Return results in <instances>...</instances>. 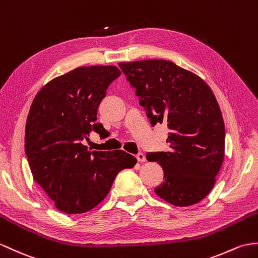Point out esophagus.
<instances>
[{
	"label": "esophagus",
	"instance_id": "34e87169",
	"mask_svg": "<svg viewBox=\"0 0 258 258\" xmlns=\"http://www.w3.org/2000/svg\"><path fill=\"white\" fill-rule=\"evenodd\" d=\"M136 158H137V160L141 161V163H144V161H146V157H145V155L142 154V153L137 154V155H136Z\"/></svg>",
	"mask_w": 258,
	"mask_h": 258
}]
</instances>
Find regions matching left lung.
I'll return each instance as SVG.
<instances>
[{
    "label": "left lung",
    "mask_w": 258,
    "mask_h": 258,
    "mask_svg": "<svg viewBox=\"0 0 258 258\" xmlns=\"http://www.w3.org/2000/svg\"><path fill=\"white\" fill-rule=\"evenodd\" d=\"M136 88L152 125L166 123L170 151L148 153L165 180L155 189L161 199L188 207L209 195L224 160L223 116L211 88L191 71L170 60L147 59L119 62Z\"/></svg>",
    "instance_id": "1"
}]
</instances>
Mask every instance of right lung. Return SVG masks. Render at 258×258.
<instances>
[{
	"label": "right lung",
	"mask_w": 258,
	"mask_h": 258,
	"mask_svg": "<svg viewBox=\"0 0 258 258\" xmlns=\"http://www.w3.org/2000/svg\"><path fill=\"white\" fill-rule=\"evenodd\" d=\"M115 66H85L53 78L33 100L26 119L25 152L34 180L59 211L85 213L110 192L117 173L137 159L124 151H90L92 132L103 134L98 109Z\"/></svg>",
	"instance_id": "obj_1"
}]
</instances>
